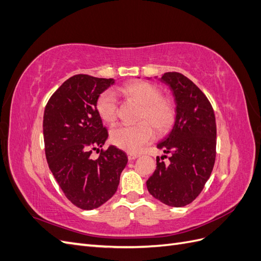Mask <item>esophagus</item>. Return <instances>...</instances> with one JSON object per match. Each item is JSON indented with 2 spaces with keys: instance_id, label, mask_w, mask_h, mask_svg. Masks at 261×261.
<instances>
[{
  "instance_id": "1",
  "label": "esophagus",
  "mask_w": 261,
  "mask_h": 261,
  "mask_svg": "<svg viewBox=\"0 0 261 261\" xmlns=\"http://www.w3.org/2000/svg\"><path fill=\"white\" fill-rule=\"evenodd\" d=\"M127 156H128V160H129V161H134V160L137 159V158L139 156V154H136V153H128Z\"/></svg>"
}]
</instances>
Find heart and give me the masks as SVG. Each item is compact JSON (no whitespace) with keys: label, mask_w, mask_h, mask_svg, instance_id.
<instances>
[{"label":"heart","mask_w":261,"mask_h":261,"mask_svg":"<svg viewBox=\"0 0 261 261\" xmlns=\"http://www.w3.org/2000/svg\"><path fill=\"white\" fill-rule=\"evenodd\" d=\"M117 93L141 105L139 122L135 125H117L111 130V141L125 151L135 153L154 138V128L163 133L168 130L175 118L172 102L161 98V90L146 82H135L116 90ZM97 112L107 123H113L117 117V100L113 91L102 92L96 103ZM146 119V121H143Z\"/></svg>","instance_id":"b5f03b06"}]
</instances>
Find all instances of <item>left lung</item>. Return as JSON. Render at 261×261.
I'll list each match as a JSON object with an SVG mask.
<instances>
[{
	"mask_svg": "<svg viewBox=\"0 0 261 261\" xmlns=\"http://www.w3.org/2000/svg\"><path fill=\"white\" fill-rule=\"evenodd\" d=\"M161 82L173 91L176 117L169 135L156 145L171 154L170 162L165 164L156 158V168L147 180V188L168 206L184 207L201 193L215 165L216 116L208 98L183 74L165 73Z\"/></svg>",
	"mask_w": 261,
	"mask_h": 261,
	"instance_id": "obj_1",
	"label": "left lung"
}]
</instances>
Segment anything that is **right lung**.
Returning a JSON list of instances; mask_svg holds the SVG:
<instances>
[{
  "mask_svg": "<svg viewBox=\"0 0 261 261\" xmlns=\"http://www.w3.org/2000/svg\"><path fill=\"white\" fill-rule=\"evenodd\" d=\"M113 84L112 78L75 75L60 86L44 109L49 168L66 198L84 210L98 208L111 198L127 164V155L114 146L101 149L97 161L90 156L92 149L100 151L108 138L96 103Z\"/></svg>",
  "mask_w": 261,
  "mask_h": 261,
  "instance_id": "obj_1",
  "label": "right lung"
}]
</instances>
